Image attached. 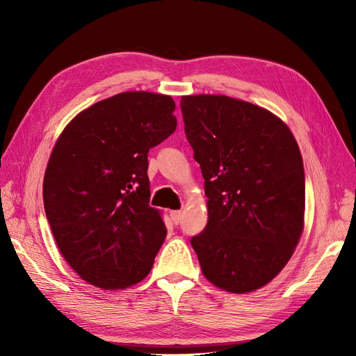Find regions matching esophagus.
<instances>
[{
  "label": "esophagus",
  "mask_w": 356,
  "mask_h": 356,
  "mask_svg": "<svg viewBox=\"0 0 356 356\" xmlns=\"http://www.w3.org/2000/svg\"><path fill=\"white\" fill-rule=\"evenodd\" d=\"M170 218L174 221V224H179L182 220V212L181 211H170Z\"/></svg>",
  "instance_id": "obj_1"
}]
</instances>
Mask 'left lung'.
Instances as JSON below:
<instances>
[{
  "label": "left lung",
  "mask_w": 356,
  "mask_h": 356,
  "mask_svg": "<svg viewBox=\"0 0 356 356\" xmlns=\"http://www.w3.org/2000/svg\"><path fill=\"white\" fill-rule=\"evenodd\" d=\"M181 111L208 196V224L191 246L209 282L251 293L282 270L303 232L297 141L270 111L229 96H182Z\"/></svg>",
  "instance_id": "8db88e82"
}]
</instances>
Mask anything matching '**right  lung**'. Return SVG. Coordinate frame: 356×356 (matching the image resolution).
Instances as JSON below:
<instances>
[{"instance_id": "right-lung-1", "label": "right lung", "mask_w": 356, "mask_h": 356, "mask_svg": "<svg viewBox=\"0 0 356 356\" xmlns=\"http://www.w3.org/2000/svg\"><path fill=\"white\" fill-rule=\"evenodd\" d=\"M170 96L124 92L80 113L53 148L42 184L58 248L86 282L122 289L149 273L166 225L149 207L148 152L175 132Z\"/></svg>"}]
</instances>
